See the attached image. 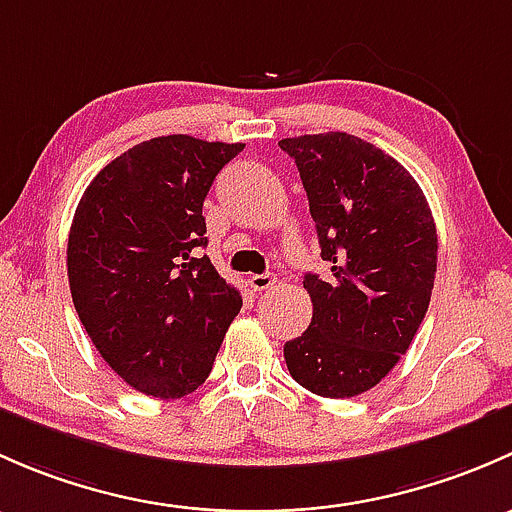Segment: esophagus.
<instances>
[{
  "label": "esophagus",
  "mask_w": 512,
  "mask_h": 512,
  "mask_svg": "<svg viewBox=\"0 0 512 512\" xmlns=\"http://www.w3.org/2000/svg\"><path fill=\"white\" fill-rule=\"evenodd\" d=\"M273 283H276V276H273V273H256V276L249 278V286L254 288V291H268Z\"/></svg>",
  "instance_id": "34e87169"
}]
</instances>
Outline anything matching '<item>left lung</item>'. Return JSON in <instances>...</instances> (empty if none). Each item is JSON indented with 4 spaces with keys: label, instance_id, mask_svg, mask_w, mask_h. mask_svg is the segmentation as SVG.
<instances>
[{
    "label": "left lung",
    "instance_id": "8db88e82",
    "mask_svg": "<svg viewBox=\"0 0 512 512\" xmlns=\"http://www.w3.org/2000/svg\"><path fill=\"white\" fill-rule=\"evenodd\" d=\"M308 194L325 278L305 273L313 320L283 345L288 372L318 397L347 399L382 382L409 350L436 278V224L416 179L347 133L278 142Z\"/></svg>",
    "mask_w": 512,
    "mask_h": 512
}]
</instances>
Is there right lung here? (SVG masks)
Wrapping results in <instances>:
<instances>
[{
    "mask_svg": "<svg viewBox=\"0 0 512 512\" xmlns=\"http://www.w3.org/2000/svg\"><path fill=\"white\" fill-rule=\"evenodd\" d=\"M244 142L165 135L93 177L68 234V283L83 328L123 382L179 399L209 377L241 295L209 256L202 207Z\"/></svg>",
    "mask_w": 512,
    "mask_h": 512,
    "instance_id": "obj_1",
    "label": "right lung"
}]
</instances>
